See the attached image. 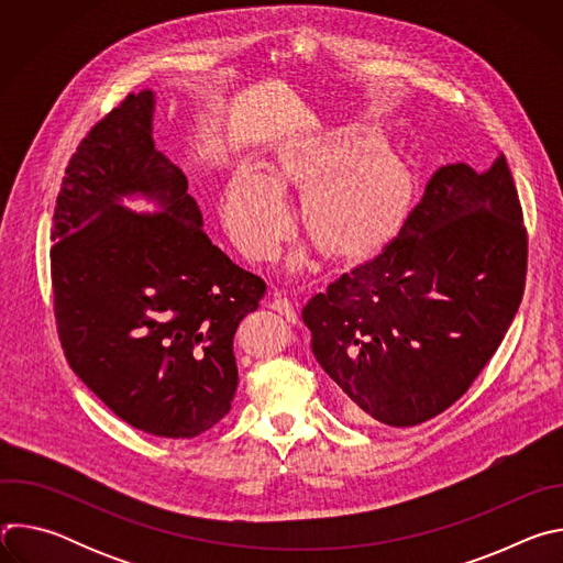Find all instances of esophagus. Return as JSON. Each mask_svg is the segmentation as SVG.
Returning <instances> with one entry per match:
<instances>
[{
    "label": "esophagus",
    "mask_w": 563,
    "mask_h": 563,
    "mask_svg": "<svg viewBox=\"0 0 563 563\" xmlns=\"http://www.w3.org/2000/svg\"><path fill=\"white\" fill-rule=\"evenodd\" d=\"M269 307L274 309V311H278L280 316H285L287 320H296V307H294V302L287 298V296H283V294H274L272 296V300H269Z\"/></svg>",
    "instance_id": "34e87169"
}]
</instances>
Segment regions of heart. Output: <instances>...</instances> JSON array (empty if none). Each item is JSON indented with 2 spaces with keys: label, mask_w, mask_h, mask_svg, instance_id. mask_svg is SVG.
Listing matches in <instances>:
<instances>
[{
  "label": "heart",
  "mask_w": 563,
  "mask_h": 563,
  "mask_svg": "<svg viewBox=\"0 0 563 563\" xmlns=\"http://www.w3.org/2000/svg\"><path fill=\"white\" fill-rule=\"evenodd\" d=\"M374 137H316L287 144L267 167L269 181L240 169L227 185L222 220L238 250L272 261L291 229L278 187H311L302 218L325 252L361 254L385 238L404 216L412 180L408 167ZM300 258H296L298 263Z\"/></svg>",
  "instance_id": "obj_1"
}]
</instances>
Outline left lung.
I'll return each instance as SVG.
<instances>
[{
  "instance_id": "1",
  "label": "left lung",
  "mask_w": 563,
  "mask_h": 563,
  "mask_svg": "<svg viewBox=\"0 0 563 563\" xmlns=\"http://www.w3.org/2000/svg\"><path fill=\"white\" fill-rule=\"evenodd\" d=\"M526 263L506 157L441 167L391 243L302 307L347 417L410 428L448 410L501 345Z\"/></svg>"
}]
</instances>
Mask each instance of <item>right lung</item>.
<instances>
[{
    "mask_svg": "<svg viewBox=\"0 0 563 563\" xmlns=\"http://www.w3.org/2000/svg\"><path fill=\"white\" fill-rule=\"evenodd\" d=\"M153 91L126 96L79 142L57 194L51 278L70 369L129 426L194 439L238 387L233 334L265 280L202 231L185 174L153 142ZM161 211L135 214L122 197Z\"/></svg>",
    "mask_w": 563,
    "mask_h": 563,
    "instance_id": "1",
    "label": "right lung"
}]
</instances>
